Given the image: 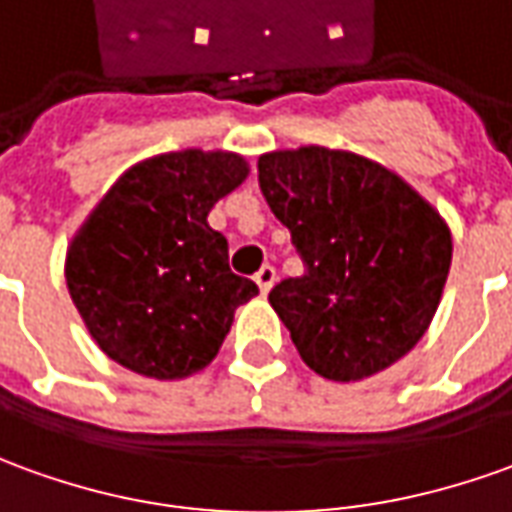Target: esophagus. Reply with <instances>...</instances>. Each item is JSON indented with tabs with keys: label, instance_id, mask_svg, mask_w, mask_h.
Segmentation results:
<instances>
[{
	"label": "esophagus",
	"instance_id": "1",
	"mask_svg": "<svg viewBox=\"0 0 512 512\" xmlns=\"http://www.w3.org/2000/svg\"><path fill=\"white\" fill-rule=\"evenodd\" d=\"M274 280H277V271H274V266H269V263H266V266H263V269L255 274V283H257V288L263 291V294H269Z\"/></svg>",
	"mask_w": 512,
	"mask_h": 512
}]
</instances>
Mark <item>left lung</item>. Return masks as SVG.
Here are the masks:
<instances>
[{"label": "left lung", "instance_id": "8db88e82", "mask_svg": "<svg viewBox=\"0 0 512 512\" xmlns=\"http://www.w3.org/2000/svg\"><path fill=\"white\" fill-rule=\"evenodd\" d=\"M257 182L305 266L269 294L302 361L361 381L406 356L451 269L440 212L378 162L319 145L263 154Z\"/></svg>", "mask_w": 512, "mask_h": 512}]
</instances>
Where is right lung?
I'll list each match as a JSON object with an SVG mask.
<instances>
[{
    "label": "right lung",
    "instance_id": "add662e5",
    "mask_svg": "<svg viewBox=\"0 0 512 512\" xmlns=\"http://www.w3.org/2000/svg\"><path fill=\"white\" fill-rule=\"evenodd\" d=\"M224 151H173L114 182L66 252V285L100 350L159 381L218 356L235 308L257 285L229 269V243L207 224L246 179Z\"/></svg>",
    "mask_w": 512,
    "mask_h": 512
}]
</instances>
